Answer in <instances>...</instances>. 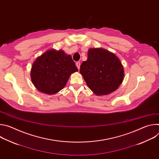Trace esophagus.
<instances>
[{
  "mask_svg": "<svg viewBox=\"0 0 159 159\" xmlns=\"http://www.w3.org/2000/svg\"><path fill=\"white\" fill-rule=\"evenodd\" d=\"M75 65H76L77 67L78 68V69L79 70V69H80V61H77L76 63H75Z\"/></svg>",
  "mask_w": 159,
  "mask_h": 159,
  "instance_id": "1",
  "label": "esophagus"
}]
</instances>
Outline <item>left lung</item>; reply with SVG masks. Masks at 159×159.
<instances>
[{
  "mask_svg": "<svg viewBox=\"0 0 159 159\" xmlns=\"http://www.w3.org/2000/svg\"><path fill=\"white\" fill-rule=\"evenodd\" d=\"M80 73L87 86L97 96L107 95L121 84L124 69L118 57L103 48H90Z\"/></svg>",
  "mask_w": 159,
  "mask_h": 159,
  "instance_id": "8db88e82",
  "label": "left lung"
}]
</instances>
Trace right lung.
Masks as SVG:
<instances>
[{
  "label": "right lung",
  "instance_id": "right-lung-1",
  "mask_svg": "<svg viewBox=\"0 0 159 159\" xmlns=\"http://www.w3.org/2000/svg\"><path fill=\"white\" fill-rule=\"evenodd\" d=\"M78 71L71 56L63 51L49 50L33 63L31 78L39 91L55 94L66 85L70 75Z\"/></svg>",
  "mask_w": 159,
  "mask_h": 159
}]
</instances>
